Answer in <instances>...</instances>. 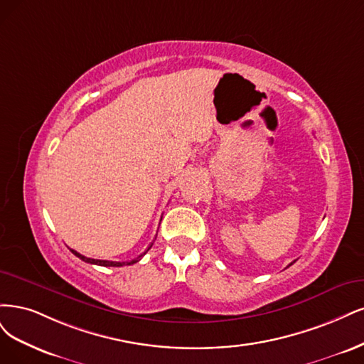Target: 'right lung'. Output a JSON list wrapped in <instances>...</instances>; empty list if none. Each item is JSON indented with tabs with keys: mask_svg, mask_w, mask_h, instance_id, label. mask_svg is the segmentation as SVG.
<instances>
[{
	"mask_svg": "<svg viewBox=\"0 0 364 364\" xmlns=\"http://www.w3.org/2000/svg\"><path fill=\"white\" fill-rule=\"evenodd\" d=\"M151 246H152V243L148 246V250L146 251H149L151 250ZM73 251V254L74 255H77L78 259H81L83 262H86V263H90V264H98V266H109V267H121V266H128V264H133V263H137L140 259H142V257L146 254V251L144 252V254H140L139 257H136L134 260H132V262H109V260H95V259H89V257H85V255H81L80 252H77V251H74V250H71Z\"/></svg>",
	"mask_w": 364,
	"mask_h": 364,
	"instance_id": "add662e5",
	"label": "right lung"
}]
</instances>
